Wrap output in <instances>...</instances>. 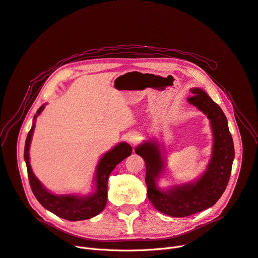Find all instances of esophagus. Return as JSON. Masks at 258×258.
<instances>
[{"label": "esophagus", "instance_id": "34e87169", "mask_svg": "<svg viewBox=\"0 0 258 258\" xmlns=\"http://www.w3.org/2000/svg\"><path fill=\"white\" fill-rule=\"evenodd\" d=\"M140 140H141V138H140V136L138 135L137 132H132V133H129L128 135V137H127V141L131 144V145H137V144L140 142Z\"/></svg>", "mask_w": 258, "mask_h": 258}]
</instances>
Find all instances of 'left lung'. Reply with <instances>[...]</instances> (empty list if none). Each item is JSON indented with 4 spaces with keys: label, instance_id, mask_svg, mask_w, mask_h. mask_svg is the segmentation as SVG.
<instances>
[{
    "label": "left lung",
    "instance_id": "left-lung-1",
    "mask_svg": "<svg viewBox=\"0 0 258 258\" xmlns=\"http://www.w3.org/2000/svg\"><path fill=\"white\" fill-rule=\"evenodd\" d=\"M190 92L194 96L187 101L208 116L213 132L212 156L202 176L191 183L162 189L158 181L166 167V160L158 141H145L135 149L146 164L149 201L159 212L171 217H186L213 207L226 188L235 157L228 119L221 108L202 89L192 88Z\"/></svg>",
    "mask_w": 258,
    "mask_h": 258
}]
</instances>
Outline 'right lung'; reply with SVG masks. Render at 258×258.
Masks as SVG:
<instances>
[{"label": "right lung", "mask_w": 258, "mask_h": 258, "mask_svg": "<svg viewBox=\"0 0 258 258\" xmlns=\"http://www.w3.org/2000/svg\"><path fill=\"white\" fill-rule=\"evenodd\" d=\"M45 105L41 106L34 116L33 126L30 128L24 148V160L27 167L28 180L30 187L37 200L44 209L57 215L58 217L70 221L86 220L102 212L107 204V191H108V179L112 170L116 167L123 159L128 158L132 147L128 143L121 142L110 151L106 152L99 160L94 178V191L86 196L80 195H56L47 190L41 183L32 170L29 163V147L32 142L33 133L35 130V123L38 115L43 111Z\"/></svg>", "instance_id": "1"}]
</instances>
